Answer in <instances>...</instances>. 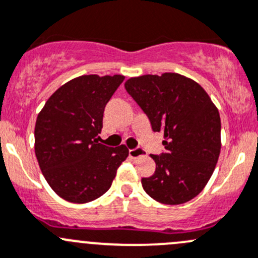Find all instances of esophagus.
Wrapping results in <instances>:
<instances>
[{"label": "esophagus", "mask_w": 258, "mask_h": 258, "mask_svg": "<svg viewBox=\"0 0 258 258\" xmlns=\"http://www.w3.org/2000/svg\"><path fill=\"white\" fill-rule=\"evenodd\" d=\"M128 155H130V157H132V159H137V157L145 156V155H146V152H145V150L141 149V147H136V149L130 150Z\"/></svg>", "instance_id": "obj_1"}]
</instances>
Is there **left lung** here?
Segmentation results:
<instances>
[{"instance_id":"1","label":"left lung","mask_w":258,"mask_h":258,"mask_svg":"<svg viewBox=\"0 0 258 258\" xmlns=\"http://www.w3.org/2000/svg\"><path fill=\"white\" fill-rule=\"evenodd\" d=\"M124 88L149 117L152 130L164 134L165 152L151 155L156 170L142 177V187L162 204L191 201L204 189L218 161V109L197 82L177 73L130 78Z\"/></svg>"}]
</instances>
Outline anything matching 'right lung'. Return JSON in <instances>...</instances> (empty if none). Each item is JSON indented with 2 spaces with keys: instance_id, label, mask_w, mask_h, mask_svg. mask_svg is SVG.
I'll use <instances>...</instances> for the list:
<instances>
[{
  "instance_id": "add662e5",
  "label": "right lung",
  "mask_w": 258,
  "mask_h": 258,
  "mask_svg": "<svg viewBox=\"0 0 258 258\" xmlns=\"http://www.w3.org/2000/svg\"><path fill=\"white\" fill-rule=\"evenodd\" d=\"M123 76L74 78L51 94L35 124V155L47 184L71 203H88L111 187L128 156L124 145L99 144L104 107Z\"/></svg>"
}]
</instances>
